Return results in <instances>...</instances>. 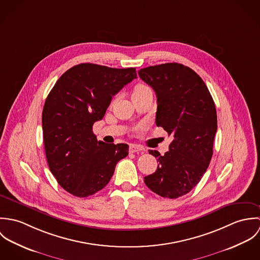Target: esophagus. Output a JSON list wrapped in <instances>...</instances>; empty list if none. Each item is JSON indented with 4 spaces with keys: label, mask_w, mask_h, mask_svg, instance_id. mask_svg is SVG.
Listing matches in <instances>:
<instances>
[{
    "label": "esophagus",
    "mask_w": 260,
    "mask_h": 260,
    "mask_svg": "<svg viewBox=\"0 0 260 260\" xmlns=\"http://www.w3.org/2000/svg\"><path fill=\"white\" fill-rule=\"evenodd\" d=\"M130 152L131 153H136V152H139V151H144L145 149L143 148L142 146H140V145H136V144H131L130 145Z\"/></svg>",
    "instance_id": "1"
}]
</instances>
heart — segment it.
Instances as JSON below:
<instances>
[{
    "instance_id": "1",
    "label": "heart",
    "mask_w": 260,
    "mask_h": 260,
    "mask_svg": "<svg viewBox=\"0 0 260 260\" xmlns=\"http://www.w3.org/2000/svg\"><path fill=\"white\" fill-rule=\"evenodd\" d=\"M149 92H152V90L149 88L148 86L144 85V84H137L134 89H133V94H132V97H135V96H139V95H142V94H145V93H149Z\"/></svg>"
}]
</instances>
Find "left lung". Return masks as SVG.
<instances>
[{"instance_id": "obj_1", "label": "left lung", "mask_w": 260, "mask_h": 260, "mask_svg": "<svg viewBox=\"0 0 260 260\" xmlns=\"http://www.w3.org/2000/svg\"><path fill=\"white\" fill-rule=\"evenodd\" d=\"M138 74L156 93V125L173 136L163 156L149 150L159 164L144 182L154 193L175 199L198 184L210 163L217 131L215 104L199 75L182 64L150 66Z\"/></svg>"}]
</instances>
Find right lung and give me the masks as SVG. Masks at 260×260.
Here are the masks:
<instances>
[{"instance_id":"1","label":"right lung","mask_w":260,"mask_h":260,"mask_svg":"<svg viewBox=\"0 0 260 260\" xmlns=\"http://www.w3.org/2000/svg\"><path fill=\"white\" fill-rule=\"evenodd\" d=\"M135 78V68L83 63L62 75L49 93L42 113L46 158L58 183L72 195L87 197L103 189L128 155L125 143L98 141L93 124Z\"/></svg>"}]
</instances>
